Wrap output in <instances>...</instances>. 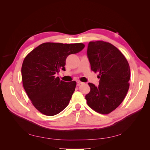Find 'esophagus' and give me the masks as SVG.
<instances>
[{
  "mask_svg": "<svg viewBox=\"0 0 150 150\" xmlns=\"http://www.w3.org/2000/svg\"><path fill=\"white\" fill-rule=\"evenodd\" d=\"M82 84H83V83L81 82V81H77V85H78V86H80V85Z\"/></svg>",
  "mask_w": 150,
  "mask_h": 150,
  "instance_id": "1",
  "label": "esophagus"
}]
</instances>
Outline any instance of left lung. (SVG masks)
<instances>
[{
  "label": "left lung",
  "instance_id": "8db88e82",
  "mask_svg": "<svg viewBox=\"0 0 150 150\" xmlns=\"http://www.w3.org/2000/svg\"><path fill=\"white\" fill-rule=\"evenodd\" d=\"M91 70L99 72V85L89 83V93L86 96L88 106L102 114L113 111L124 100L128 91L131 72L127 59L112 44L102 41H91L87 51Z\"/></svg>",
  "mask_w": 150,
  "mask_h": 150
}]
</instances>
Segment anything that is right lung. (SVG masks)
<instances>
[{"mask_svg":"<svg viewBox=\"0 0 150 150\" xmlns=\"http://www.w3.org/2000/svg\"><path fill=\"white\" fill-rule=\"evenodd\" d=\"M82 43L45 42L30 52L23 61L21 73L23 88L31 103L42 114L53 116L69 105L75 91V81L65 82L55 74L66 70V59L84 47Z\"/></svg>","mask_w":150,"mask_h":150,"instance_id":"1","label":"right lung"}]
</instances>
